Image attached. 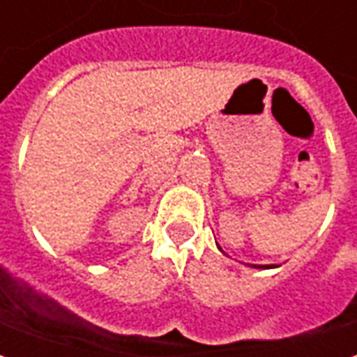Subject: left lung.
<instances>
[{
    "label": "left lung",
    "mask_w": 357,
    "mask_h": 357,
    "mask_svg": "<svg viewBox=\"0 0 357 357\" xmlns=\"http://www.w3.org/2000/svg\"><path fill=\"white\" fill-rule=\"evenodd\" d=\"M252 268H264V269H269V268H275V266H273V264H271V266H252Z\"/></svg>",
    "instance_id": "8db88e82"
}]
</instances>
